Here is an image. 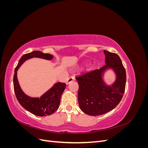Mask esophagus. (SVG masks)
<instances>
[{"label":"esophagus","mask_w":148,"mask_h":148,"mask_svg":"<svg viewBox=\"0 0 148 148\" xmlns=\"http://www.w3.org/2000/svg\"><path fill=\"white\" fill-rule=\"evenodd\" d=\"M75 80V77L74 76H71L66 80V84H69L70 83H71V82H73Z\"/></svg>","instance_id":"34e87169"}]
</instances>
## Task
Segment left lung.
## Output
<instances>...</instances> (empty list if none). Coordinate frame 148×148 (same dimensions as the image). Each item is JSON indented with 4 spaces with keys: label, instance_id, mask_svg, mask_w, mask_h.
<instances>
[{
    "label": "left lung",
    "instance_id": "8db88e82",
    "mask_svg": "<svg viewBox=\"0 0 148 148\" xmlns=\"http://www.w3.org/2000/svg\"><path fill=\"white\" fill-rule=\"evenodd\" d=\"M104 52V66L76 77L79 85V107L89 115H101L113 110L122 100L125 92L127 77L122 60L115 53ZM108 68H113L117 75L112 86H106L101 78L102 73Z\"/></svg>",
    "mask_w": 148,
    "mask_h": 148
}]
</instances>
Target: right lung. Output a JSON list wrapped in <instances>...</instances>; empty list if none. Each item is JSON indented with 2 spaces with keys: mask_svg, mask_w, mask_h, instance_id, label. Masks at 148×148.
Segmentation results:
<instances>
[{
  "mask_svg": "<svg viewBox=\"0 0 148 148\" xmlns=\"http://www.w3.org/2000/svg\"><path fill=\"white\" fill-rule=\"evenodd\" d=\"M33 57L51 60L53 56L49 53H44L38 51H34L24 54L21 57L15 69V73L13 75V88L16 99L23 108L36 115L43 117L51 115L59 108L61 96L65 88L66 84L61 82L57 83L40 98H33L26 96L22 91L18 82L16 71L25 60Z\"/></svg>",
  "mask_w": 148,
  "mask_h": 148,
  "instance_id": "obj_1",
  "label": "right lung"
}]
</instances>
